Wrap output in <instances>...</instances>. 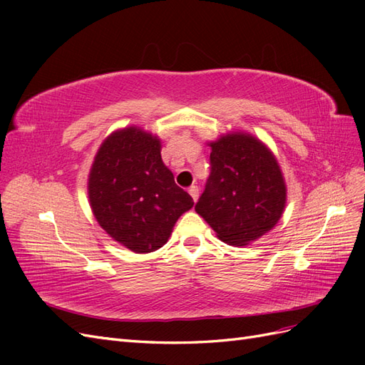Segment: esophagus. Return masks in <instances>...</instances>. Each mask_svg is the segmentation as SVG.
Listing matches in <instances>:
<instances>
[{"mask_svg": "<svg viewBox=\"0 0 365 365\" xmlns=\"http://www.w3.org/2000/svg\"><path fill=\"white\" fill-rule=\"evenodd\" d=\"M189 193L193 197V201L196 202L197 201V196H200V189H197V185H192L190 189H189Z\"/></svg>", "mask_w": 365, "mask_h": 365, "instance_id": "34e87169", "label": "esophagus"}]
</instances>
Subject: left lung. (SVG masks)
<instances>
[{
  "mask_svg": "<svg viewBox=\"0 0 365 365\" xmlns=\"http://www.w3.org/2000/svg\"><path fill=\"white\" fill-rule=\"evenodd\" d=\"M212 172L196 213L228 245L244 247L275 227L286 205V184L274 153L247 132L210 143Z\"/></svg>",
  "mask_w": 365,
  "mask_h": 365,
  "instance_id": "left-lung-1",
  "label": "left lung"
}]
</instances>
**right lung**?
<instances>
[{
  "mask_svg": "<svg viewBox=\"0 0 365 365\" xmlns=\"http://www.w3.org/2000/svg\"><path fill=\"white\" fill-rule=\"evenodd\" d=\"M88 197L98 225L140 254L161 248L195 204L164 165L160 138L137 126L113 132L98 148Z\"/></svg>",
  "mask_w": 365,
  "mask_h": 365,
  "instance_id": "1",
  "label": "right lung"
}]
</instances>
